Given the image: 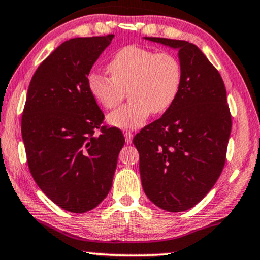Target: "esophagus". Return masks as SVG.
<instances>
[{
    "label": "esophagus",
    "mask_w": 260,
    "mask_h": 260,
    "mask_svg": "<svg viewBox=\"0 0 260 260\" xmlns=\"http://www.w3.org/2000/svg\"><path fill=\"white\" fill-rule=\"evenodd\" d=\"M124 139H126L127 144H132L133 140V134L131 132H124Z\"/></svg>",
    "instance_id": "1"
}]
</instances>
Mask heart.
<instances>
[{"instance_id": "obj_1", "label": "heart", "mask_w": 260, "mask_h": 260, "mask_svg": "<svg viewBox=\"0 0 260 260\" xmlns=\"http://www.w3.org/2000/svg\"><path fill=\"white\" fill-rule=\"evenodd\" d=\"M111 78L90 73L87 90L104 109H114L128 92L131 102L108 115V123L120 129L144 126L151 113L163 114L175 102L182 83V67L172 52L128 45L108 64Z\"/></svg>"}]
</instances>
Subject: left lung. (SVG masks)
Here are the masks:
<instances>
[{
    "instance_id": "8db88e82",
    "label": "left lung",
    "mask_w": 260,
    "mask_h": 260,
    "mask_svg": "<svg viewBox=\"0 0 260 260\" xmlns=\"http://www.w3.org/2000/svg\"><path fill=\"white\" fill-rule=\"evenodd\" d=\"M144 38L179 51L182 83L173 106L134 137L141 185L158 208L186 211L208 194L224 167L232 131L225 86L197 45Z\"/></svg>"
}]
</instances>
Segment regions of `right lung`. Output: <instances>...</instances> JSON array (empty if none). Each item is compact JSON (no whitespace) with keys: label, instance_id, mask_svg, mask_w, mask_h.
Listing matches in <instances>:
<instances>
[{"label":"right lung","instance_id":"obj_1","mask_svg":"<svg viewBox=\"0 0 260 260\" xmlns=\"http://www.w3.org/2000/svg\"><path fill=\"white\" fill-rule=\"evenodd\" d=\"M113 38L62 43L39 64L28 86L21 134L29 172L66 211L83 213L102 203L124 145L120 129L102 126L104 115L87 90L92 66Z\"/></svg>","mask_w":260,"mask_h":260}]
</instances>
